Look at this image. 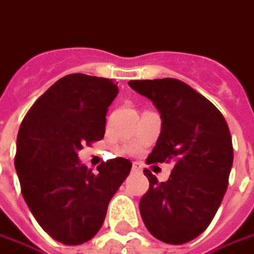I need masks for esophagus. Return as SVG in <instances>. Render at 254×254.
<instances>
[{
	"instance_id": "esophagus-1",
	"label": "esophagus",
	"mask_w": 254,
	"mask_h": 254,
	"mask_svg": "<svg viewBox=\"0 0 254 254\" xmlns=\"http://www.w3.org/2000/svg\"><path fill=\"white\" fill-rule=\"evenodd\" d=\"M131 171L138 174V173H141V167L138 166V163H132V169H131Z\"/></svg>"
}]
</instances>
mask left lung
Wrapping results in <instances>:
<instances>
[{
    "instance_id": "left-lung-1",
    "label": "left lung",
    "mask_w": 254,
    "mask_h": 254,
    "mask_svg": "<svg viewBox=\"0 0 254 254\" xmlns=\"http://www.w3.org/2000/svg\"><path fill=\"white\" fill-rule=\"evenodd\" d=\"M131 88L160 112L162 131L146 163H171L166 183L145 169L149 190L139 200L145 227L159 241L183 245L203 232L228 187L234 160L230 128L221 112L176 78L131 80Z\"/></svg>"
}]
</instances>
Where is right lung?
<instances>
[{"label": "right lung", "instance_id": "add662e5", "mask_svg": "<svg viewBox=\"0 0 254 254\" xmlns=\"http://www.w3.org/2000/svg\"><path fill=\"white\" fill-rule=\"evenodd\" d=\"M119 88L109 78L67 74L44 92L26 113L16 142L15 169L37 223L64 245L97 235L108 204L130 174L124 157L92 171L77 152L105 135L106 112Z\"/></svg>", "mask_w": 254, "mask_h": 254}]
</instances>
